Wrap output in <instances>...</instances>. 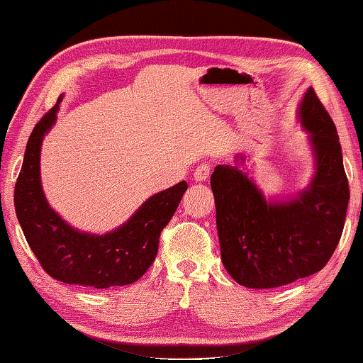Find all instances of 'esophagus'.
<instances>
[{
    "label": "esophagus",
    "mask_w": 363,
    "mask_h": 363,
    "mask_svg": "<svg viewBox=\"0 0 363 363\" xmlns=\"http://www.w3.org/2000/svg\"><path fill=\"white\" fill-rule=\"evenodd\" d=\"M210 164L208 163H200L197 168L194 169V181L197 182H203L210 177Z\"/></svg>",
    "instance_id": "34e87169"
}]
</instances>
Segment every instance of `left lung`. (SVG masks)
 <instances>
[{
  "label": "left lung",
  "mask_w": 363,
  "mask_h": 363,
  "mask_svg": "<svg viewBox=\"0 0 363 363\" xmlns=\"http://www.w3.org/2000/svg\"><path fill=\"white\" fill-rule=\"evenodd\" d=\"M297 119L308 135L315 171L308 186L289 199H267L235 164L211 174L221 260L231 278L250 289L279 287L318 273L341 239L349 203L336 125L313 89L298 103Z\"/></svg>",
  "instance_id": "8db88e82"
}]
</instances>
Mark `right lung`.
Returning <instances> with one entry per match:
<instances>
[{
	"label": "right lung",
	"instance_id": "add662e5",
	"mask_svg": "<svg viewBox=\"0 0 363 363\" xmlns=\"http://www.w3.org/2000/svg\"><path fill=\"white\" fill-rule=\"evenodd\" d=\"M62 95L28 137L14 189V206L28 245L51 278L95 289L135 283L150 268L160 234L179 205L187 182L152 195L128 221L106 234L79 231L51 208L40 177V152L56 123Z\"/></svg>",
	"mask_w": 363,
	"mask_h": 363
}]
</instances>
